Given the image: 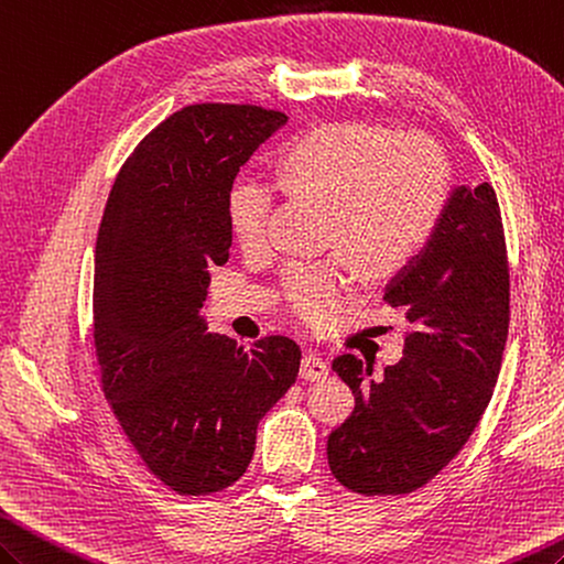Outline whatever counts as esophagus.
<instances>
[{"label": "esophagus", "mask_w": 564, "mask_h": 564, "mask_svg": "<svg viewBox=\"0 0 564 564\" xmlns=\"http://www.w3.org/2000/svg\"><path fill=\"white\" fill-rule=\"evenodd\" d=\"M299 377L306 379V381H321L328 377V365H325V359L318 355H306L302 359V369H299Z\"/></svg>", "instance_id": "34e87169"}]
</instances>
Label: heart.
Wrapping results in <instances>:
<instances>
[{"mask_svg": "<svg viewBox=\"0 0 564 564\" xmlns=\"http://www.w3.org/2000/svg\"><path fill=\"white\" fill-rule=\"evenodd\" d=\"M282 185L328 203L323 243L343 248L369 278H388L415 260L442 224L448 166L422 134L379 122H325L296 134L278 154ZM274 185L239 176L227 193V221L243 248L268 236ZM355 270L345 256L284 272V302L314 328L330 323L352 299Z\"/></svg>", "mask_w": 564, "mask_h": 564, "instance_id": "heart-1", "label": "heart"}]
</instances>
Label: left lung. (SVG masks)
<instances>
[{
    "label": "left lung",
    "mask_w": 564,
    "mask_h": 564,
    "mask_svg": "<svg viewBox=\"0 0 564 564\" xmlns=\"http://www.w3.org/2000/svg\"><path fill=\"white\" fill-rule=\"evenodd\" d=\"M383 299L410 323L403 359L373 379L333 361L355 410L328 436L330 470L359 495H408L448 466L490 403L509 330V265L490 183L458 185L422 253Z\"/></svg>",
    "instance_id": "left-lung-1"
}]
</instances>
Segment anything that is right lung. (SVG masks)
<instances>
[{"instance_id":"add662e5","label":"right lung","mask_w":564,"mask_h":564,"mask_svg":"<svg viewBox=\"0 0 564 564\" xmlns=\"http://www.w3.org/2000/svg\"><path fill=\"white\" fill-rule=\"evenodd\" d=\"M280 110L187 106L124 161L96 241L94 345L122 432L156 478L207 495L246 473L258 422L296 381L290 337L243 347L199 316L229 260L227 193Z\"/></svg>"}]
</instances>
